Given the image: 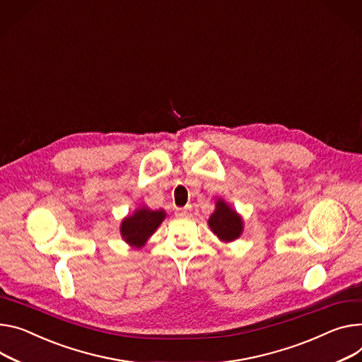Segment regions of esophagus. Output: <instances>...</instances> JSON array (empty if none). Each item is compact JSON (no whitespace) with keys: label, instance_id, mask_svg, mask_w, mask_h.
I'll use <instances>...</instances> for the list:
<instances>
[{"label":"esophagus","instance_id":"1","mask_svg":"<svg viewBox=\"0 0 362 362\" xmlns=\"http://www.w3.org/2000/svg\"><path fill=\"white\" fill-rule=\"evenodd\" d=\"M189 214V210L188 207H184V209H177V216L178 217H188Z\"/></svg>","mask_w":362,"mask_h":362}]
</instances>
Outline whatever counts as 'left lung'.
Here are the masks:
<instances>
[{
	"label": "left lung",
	"instance_id": "obj_1",
	"mask_svg": "<svg viewBox=\"0 0 362 362\" xmlns=\"http://www.w3.org/2000/svg\"><path fill=\"white\" fill-rule=\"evenodd\" d=\"M209 226L221 240L230 242L240 235L242 220L236 214V211L226 206V203L218 200L216 211L211 214L209 220Z\"/></svg>",
	"mask_w": 362,
	"mask_h": 362
}]
</instances>
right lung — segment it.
<instances>
[{
    "label": "right lung",
    "mask_w": 362,
    "mask_h": 362,
    "mask_svg": "<svg viewBox=\"0 0 362 362\" xmlns=\"http://www.w3.org/2000/svg\"><path fill=\"white\" fill-rule=\"evenodd\" d=\"M165 213L162 210H149L141 209L137 210L133 216H129L123 220L122 223V235L123 239L133 245V246H142L148 240V238L156 230L163 220Z\"/></svg>",
    "instance_id": "1"
}]
</instances>
